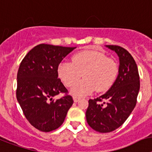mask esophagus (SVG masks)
<instances>
[{"label": "esophagus", "instance_id": "obj_1", "mask_svg": "<svg viewBox=\"0 0 152 152\" xmlns=\"http://www.w3.org/2000/svg\"><path fill=\"white\" fill-rule=\"evenodd\" d=\"M80 99V98H79V97H76V96H73V101L75 102H77Z\"/></svg>", "mask_w": 152, "mask_h": 152}]
</instances>
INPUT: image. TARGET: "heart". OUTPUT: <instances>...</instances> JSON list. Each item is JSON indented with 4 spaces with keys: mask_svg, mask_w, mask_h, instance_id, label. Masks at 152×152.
<instances>
[{
    "mask_svg": "<svg viewBox=\"0 0 152 152\" xmlns=\"http://www.w3.org/2000/svg\"><path fill=\"white\" fill-rule=\"evenodd\" d=\"M58 76L66 86L75 83L83 74L84 79L75 84L70 93L82 97L96 89L102 92L109 89L118 76V64L99 51L86 50L74 54L72 62H62L57 68Z\"/></svg>",
    "mask_w": 152,
    "mask_h": 152,
    "instance_id": "heart-1",
    "label": "heart"
}]
</instances>
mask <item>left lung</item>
I'll return each instance as SVG.
<instances>
[{
	"label": "left lung",
	"mask_w": 152,
	"mask_h": 152,
	"mask_svg": "<svg viewBox=\"0 0 152 152\" xmlns=\"http://www.w3.org/2000/svg\"><path fill=\"white\" fill-rule=\"evenodd\" d=\"M105 47L115 51L119 58L118 75L105 94L89 100L86 113L89 126L101 133L114 131L125 122L136 105L140 89L138 67L132 56L119 46Z\"/></svg>",
	"instance_id": "left-lung-1"
}]
</instances>
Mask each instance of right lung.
<instances>
[{
  "instance_id": "add662e5",
  "label": "right lung",
  "mask_w": 152,
  "mask_h": 152,
  "mask_svg": "<svg viewBox=\"0 0 152 152\" xmlns=\"http://www.w3.org/2000/svg\"><path fill=\"white\" fill-rule=\"evenodd\" d=\"M76 47L39 44L21 61L18 72L17 99L25 117L34 128L49 132L63 123L73 103L72 96L58 78L57 68ZM62 98L52 99L60 93Z\"/></svg>"
}]
</instances>
